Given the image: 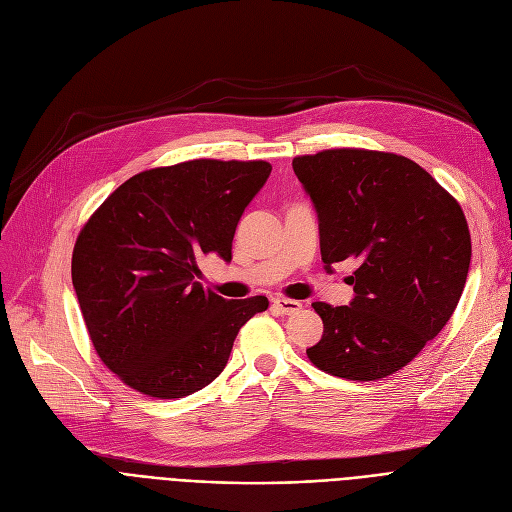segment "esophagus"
Masks as SVG:
<instances>
[{"mask_svg": "<svg viewBox=\"0 0 512 512\" xmlns=\"http://www.w3.org/2000/svg\"><path fill=\"white\" fill-rule=\"evenodd\" d=\"M272 307H274L278 313H282V315H292V313H297V311L303 309V303L292 301V299H274V301H272Z\"/></svg>", "mask_w": 512, "mask_h": 512, "instance_id": "esophagus-1", "label": "esophagus"}]
</instances>
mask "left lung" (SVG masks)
<instances>
[{"label":"left lung","instance_id":"obj_1","mask_svg":"<svg viewBox=\"0 0 512 512\" xmlns=\"http://www.w3.org/2000/svg\"><path fill=\"white\" fill-rule=\"evenodd\" d=\"M319 222L326 270L355 259L351 305L313 303L324 336L309 361L336 378L373 382L411 363L463 294L471 234L461 205L415 161L367 149L292 159Z\"/></svg>","mask_w":512,"mask_h":512}]
</instances>
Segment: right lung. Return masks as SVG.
<instances>
[{
	"mask_svg": "<svg viewBox=\"0 0 512 512\" xmlns=\"http://www.w3.org/2000/svg\"><path fill=\"white\" fill-rule=\"evenodd\" d=\"M267 161L193 159L128 178L80 230L72 284L101 361L153 398H182L224 371L265 297L226 301L195 278L203 255L232 259Z\"/></svg>",
	"mask_w": 512,
	"mask_h": 512,
	"instance_id": "right-lung-1",
	"label": "right lung"
}]
</instances>
